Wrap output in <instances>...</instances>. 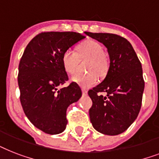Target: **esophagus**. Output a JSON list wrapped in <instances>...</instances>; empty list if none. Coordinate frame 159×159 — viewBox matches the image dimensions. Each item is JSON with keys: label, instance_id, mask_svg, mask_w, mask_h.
I'll use <instances>...</instances> for the list:
<instances>
[{"label": "esophagus", "instance_id": "esophagus-1", "mask_svg": "<svg viewBox=\"0 0 159 159\" xmlns=\"http://www.w3.org/2000/svg\"><path fill=\"white\" fill-rule=\"evenodd\" d=\"M82 94H83V95H87V91L86 89H84V88H82Z\"/></svg>", "mask_w": 159, "mask_h": 159}]
</instances>
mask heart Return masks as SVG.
Segmentation results:
<instances>
[{
  "instance_id": "b5f03b06",
  "label": "heart",
  "mask_w": 159,
  "mask_h": 159,
  "mask_svg": "<svg viewBox=\"0 0 159 159\" xmlns=\"http://www.w3.org/2000/svg\"><path fill=\"white\" fill-rule=\"evenodd\" d=\"M81 59H89L87 74H78L72 77V81L83 87H90L98 81V75L104 77L109 68L108 61L104 55V48L95 40H88L77 47V53L72 48H67L62 55V67L68 74H74Z\"/></svg>"
}]
</instances>
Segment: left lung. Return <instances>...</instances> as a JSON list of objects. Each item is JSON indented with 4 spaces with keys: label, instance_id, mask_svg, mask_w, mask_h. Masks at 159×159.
I'll return each mask as SVG.
<instances>
[{
    "label": "left lung",
    "instance_id": "obj_1",
    "mask_svg": "<svg viewBox=\"0 0 159 159\" xmlns=\"http://www.w3.org/2000/svg\"><path fill=\"white\" fill-rule=\"evenodd\" d=\"M86 34L102 43L110 56L104 81L88 91L92 101L90 120L95 129L107 135L123 133L135 120L142 105L144 80L142 65L131 43L118 34ZM106 92V97L100 95Z\"/></svg>",
    "mask_w": 159,
    "mask_h": 159
}]
</instances>
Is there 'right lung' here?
Here are the masks:
<instances>
[{
  "instance_id": "1",
  "label": "right lung",
  "mask_w": 159,
  "mask_h": 159,
  "mask_svg": "<svg viewBox=\"0 0 159 159\" xmlns=\"http://www.w3.org/2000/svg\"><path fill=\"white\" fill-rule=\"evenodd\" d=\"M84 38L76 32H42L28 43L21 57L18 73L21 106L31 123L44 133H62L67 124V107L82 97L77 82L58 87L68 80L62 53Z\"/></svg>"
}]
</instances>
